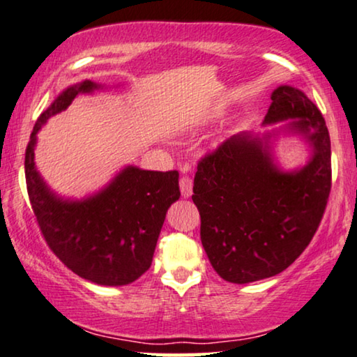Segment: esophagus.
I'll use <instances>...</instances> for the list:
<instances>
[{
  "label": "esophagus",
  "mask_w": 357,
  "mask_h": 357,
  "mask_svg": "<svg viewBox=\"0 0 357 357\" xmlns=\"http://www.w3.org/2000/svg\"><path fill=\"white\" fill-rule=\"evenodd\" d=\"M179 189L184 199H189L192 195V179L188 176H183L179 181Z\"/></svg>",
  "instance_id": "esophagus-1"
}]
</instances>
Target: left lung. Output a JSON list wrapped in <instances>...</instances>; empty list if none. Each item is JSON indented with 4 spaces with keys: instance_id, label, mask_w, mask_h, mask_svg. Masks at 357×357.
<instances>
[{
    "instance_id": "obj_1",
    "label": "left lung",
    "mask_w": 357,
    "mask_h": 357,
    "mask_svg": "<svg viewBox=\"0 0 357 357\" xmlns=\"http://www.w3.org/2000/svg\"><path fill=\"white\" fill-rule=\"evenodd\" d=\"M262 134L229 137L199 163L192 200L200 239L215 272L245 284L275 277L303 254L322 220L331 184L330 135L322 113L303 90L280 85L270 95ZM280 137L308 145V162L286 170Z\"/></svg>"
}]
</instances>
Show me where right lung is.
<instances>
[{
    "label": "right lung",
    "instance_id": "add662e5",
    "mask_svg": "<svg viewBox=\"0 0 357 357\" xmlns=\"http://www.w3.org/2000/svg\"><path fill=\"white\" fill-rule=\"evenodd\" d=\"M107 85L85 79L63 90L35 123L26 150V181L38 227L56 257L80 278L102 286L132 283L152 265L165 217L179 199L178 172L126 165L85 197H64L37 169V134L79 95Z\"/></svg>",
    "mask_w": 357,
    "mask_h": 357
}]
</instances>
